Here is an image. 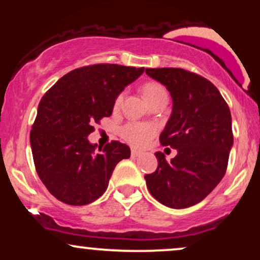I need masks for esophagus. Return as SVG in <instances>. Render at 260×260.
Segmentation results:
<instances>
[{"mask_svg":"<svg viewBox=\"0 0 260 260\" xmlns=\"http://www.w3.org/2000/svg\"><path fill=\"white\" fill-rule=\"evenodd\" d=\"M139 151L138 150H136V149H132V150H131V155H132V157H137V156H139Z\"/></svg>","mask_w":260,"mask_h":260,"instance_id":"esophagus-1","label":"esophagus"}]
</instances>
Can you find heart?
Wrapping results in <instances>:
<instances>
[{
	"instance_id": "1",
	"label": "heart",
	"mask_w": 260,
	"mask_h": 260,
	"mask_svg": "<svg viewBox=\"0 0 260 260\" xmlns=\"http://www.w3.org/2000/svg\"><path fill=\"white\" fill-rule=\"evenodd\" d=\"M143 95L149 104L154 103L160 98H168V91L162 85L156 82L145 83L142 88ZM123 100V92H121L115 100V107L121 105ZM157 128L153 123L145 122H128L120 128L121 138L134 148H143L156 134Z\"/></svg>"
}]
</instances>
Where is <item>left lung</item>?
Wrapping results in <instances>:
<instances>
[{"label": "left lung", "instance_id": "obj_1", "mask_svg": "<svg viewBox=\"0 0 260 260\" xmlns=\"http://www.w3.org/2000/svg\"><path fill=\"white\" fill-rule=\"evenodd\" d=\"M166 86L172 113L160 143L177 150L168 161L156 151L157 169L145 175L150 194L161 204L184 209L202 202L222 180L234 145L231 112L216 86L182 68H147Z\"/></svg>", "mask_w": 260, "mask_h": 260}]
</instances>
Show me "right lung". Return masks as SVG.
<instances>
[{"instance_id":"add662e5","label":"right lung","mask_w":260,"mask_h":260,"mask_svg":"<svg viewBox=\"0 0 260 260\" xmlns=\"http://www.w3.org/2000/svg\"><path fill=\"white\" fill-rule=\"evenodd\" d=\"M144 67L99 63L64 74L41 98L31 127L35 169L51 194L70 205H85L104 194L116 165L131 149L112 140L91 144L94 124L111 116L116 98Z\"/></svg>"}]
</instances>
